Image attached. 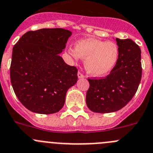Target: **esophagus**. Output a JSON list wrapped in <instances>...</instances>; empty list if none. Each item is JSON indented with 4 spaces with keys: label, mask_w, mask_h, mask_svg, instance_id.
Instances as JSON below:
<instances>
[{
    "label": "esophagus",
    "mask_w": 153,
    "mask_h": 153,
    "mask_svg": "<svg viewBox=\"0 0 153 153\" xmlns=\"http://www.w3.org/2000/svg\"><path fill=\"white\" fill-rule=\"evenodd\" d=\"M78 78H79V79H80V78H85V75H84L83 74H81L80 72H78Z\"/></svg>",
    "instance_id": "esophagus-1"
}]
</instances>
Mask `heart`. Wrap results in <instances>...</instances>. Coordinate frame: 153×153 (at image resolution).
Here are the masks:
<instances>
[{
	"label": "heart",
	"instance_id": "b5f03b06",
	"mask_svg": "<svg viewBox=\"0 0 153 153\" xmlns=\"http://www.w3.org/2000/svg\"><path fill=\"white\" fill-rule=\"evenodd\" d=\"M68 53L75 60L85 59L87 72L94 77H102L113 69L119 58V49L113 41L88 38L80 40L75 49L69 48Z\"/></svg>",
	"mask_w": 153,
	"mask_h": 153
}]
</instances>
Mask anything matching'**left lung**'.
<instances>
[{
  "label": "left lung",
  "instance_id": "8db88e82",
  "mask_svg": "<svg viewBox=\"0 0 153 153\" xmlns=\"http://www.w3.org/2000/svg\"><path fill=\"white\" fill-rule=\"evenodd\" d=\"M119 58L105 78L88 79L86 103L90 110L109 113L122 109L134 96L142 76L141 51L131 39H115Z\"/></svg>",
  "mask_w": 153,
  "mask_h": 153
}]
</instances>
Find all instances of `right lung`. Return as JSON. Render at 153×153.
<instances>
[{
	"mask_svg": "<svg viewBox=\"0 0 153 153\" xmlns=\"http://www.w3.org/2000/svg\"><path fill=\"white\" fill-rule=\"evenodd\" d=\"M71 35L64 28H42L28 31L14 45L11 84L19 100L31 112H59L68 90L76 84L78 69L59 56Z\"/></svg>",
	"mask_w": 153,
	"mask_h": 153,
	"instance_id": "obj_1",
	"label": "right lung"
}]
</instances>
